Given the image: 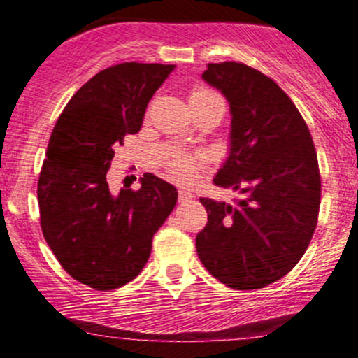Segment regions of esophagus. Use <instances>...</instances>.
I'll return each instance as SVG.
<instances>
[{
  "label": "esophagus",
  "instance_id": "obj_1",
  "mask_svg": "<svg viewBox=\"0 0 358 358\" xmlns=\"http://www.w3.org/2000/svg\"><path fill=\"white\" fill-rule=\"evenodd\" d=\"M178 200L182 203H185V202H192L193 200V193L192 192H188V190H178Z\"/></svg>",
  "mask_w": 358,
  "mask_h": 358
}]
</instances>
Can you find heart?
I'll return each instance as SVG.
<instances>
[{
  "label": "heart",
  "instance_id": "obj_1",
  "mask_svg": "<svg viewBox=\"0 0 358 358\" xmlns=\"http://www.w3.org/2000/svg\"><path fill=\"white\" fill-rule=\"evenodd\" d=\"M205 102H222L220 96L213 92L212 89L205 87V85H196L190 92V104L192 108L196 104H205ZM166 171L170 176L180 183H190L196 176L200 166V158L195 155L182 153V151H173L168 155L165 162Z\"/></svg>",
  "mask_w": 358,
  "mask_h": 358
}]
</instances>
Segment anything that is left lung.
<instances>
[{"label":"left lung","instance_id":"1","mask_svg":"<svg viewBox=\"0 0 358 358\" xmlns=\"http://www.w3.org/2000/svg\"><path fill=\"white\" fill-rule=\"evenodd\" d=\"M203 80L231 104V153L213 183L241 192L236 203L200 199L202 264L232 289L286 276L310 245L322 199L318 158L296 106L271 77L241 62L208 64Z\"/></svg>","mask_w":358,"mask_h":358}]
</instances>
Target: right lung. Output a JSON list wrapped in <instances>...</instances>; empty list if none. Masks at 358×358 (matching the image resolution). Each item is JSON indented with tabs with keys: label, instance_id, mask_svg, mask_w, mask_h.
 <instances>
[{
	"label": "right lung",
	"instance_id": "add662e5",
	"mask_svg": "<svg viewBox=\"0 0 358 358\" xmlns=\"http://www.w3.org/2000/svg\"><path fill=\"white\" fill-rule=\"evenodd\" d=\"M175 65L124 62L85 82L62 110L38 176L40 225L57 261L97 291L141 273L153 236L176 205L173 185L145 173L139 190L113 195L114 148L141 129L148 102Z\"/></svg>",
	"mask_w": 358,
	"mask_h": 358
}]
</instances>
